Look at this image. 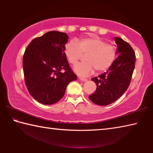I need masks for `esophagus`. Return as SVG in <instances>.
Instances as JSON below:
<instances>
[{
	"label": "esophagus",
	"mask_w": 153,
	"mask_h": 153,
	"mask_svg": "<svg viewBox=\"0 0 153 153\" xmlns=\"http://www.w3.org/2000/svg\"><path fill=\"white\" fill-rule=\"evenodd\" d=\"M78 79L81 80V81H82V82H86L87 81V79L84 78V77H78Z\"/></svg>",
	"instance_id": "obj_1"
}]
</instances>
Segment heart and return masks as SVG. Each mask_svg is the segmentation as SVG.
Masks as SVG:
<instances>
[{"label": "heart", "instance_id": "obj_1", "mask_svg": "<svg viewBox=\"0 0 153 153\" xmlns=\"http://www.w3.org/2000/svg\"><path fill=\"white\" fill-rule=\"evenodd\" d=\"M65 54L69 63L75 64L87 55L85 61L74 67L77 74L87 76L93 73L94 69L97 72L108 70L115 63L117 58V49L112 45L97 36L82 38L77 41L72 40L65 46Z\"/></svg>", "mask_w": 153, "mask_h": 153}]
</instances>
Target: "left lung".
<instances>
[{"mask_svg":"<svg viewBox=\"0 0 153 153\" xmlns=\"http://www.w3.org/2000/svg\"><path fill=\"white\" fill-rule=\"evenodd\" d=\"M117 54L120 55L108 70L91 79L97 85L94 94L89 98L94 104L105 106L120 98L131 82L135 67L136 55L133 48L122 38L115 37Z\"/></svg>","mask_w":153,"mask_h":153,"instance_id":"8db88e82","label":"left lung"}]
</instances>
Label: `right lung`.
<instances>
[{"instance_id":"add662e5","label":"right lung","mask_w":153,"mask_h":153,"mask_svg":"<svg viewBox=\"0 0 153 153\" xmlns=\"http://www.w3.org/2000/svg\"><path fill=\"white\" fill-rule=\"evenodd\" d=\"M68 38L65 33L51 31L33 39L25 51V85L32 97L42 104L57 102L67 85L77 79L65 54Z\"/></svg>"}]
</instances>
